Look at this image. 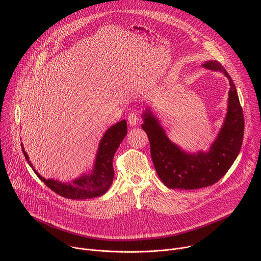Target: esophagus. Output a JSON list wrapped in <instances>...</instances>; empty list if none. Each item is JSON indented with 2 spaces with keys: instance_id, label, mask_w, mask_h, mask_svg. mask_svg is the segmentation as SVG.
Wrapping results in <instances>:
<instances>
[{
  "instance_id": "obj_1",
  "label": "esophagus",
  "mask_w": 261,
  "mask_h": 261,
  "mask_svg": "<svg viewBox=\"0 0 261 261\" xmlns=\"http://www.w3.org/2000/svg\"><path fill=\"white\" fill-rule=\"evenodd\" d=\"M138 121H139V118H138V116H137V114L136 113H131V114H129V116H128V124L130 125V126H136L137 124H138Z\"/></svg>"
}]
</instances>
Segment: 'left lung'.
Returning a JSON list of instances; mask_svg holds the SVG:
<instances>
[{
  "label": "left lung",
  "mask_w": 261,
  "mask_h": 261,
  "mask_svg": "<svg viewBox=\"0 0 261 261\" xmlns=\"http://www.w3.org/2000/svg\"><path fill=\"white\" fill-rule=\"evenodd\" d=\"M202 67L222 72L228 79L230 86L224 123L208 151H184L167 137L151 107L145 108L142 113L141 128L150 140L154 166L158 176L169 189L191 190L214 185L228 171L242 147L244 115L233 81L217 61H207Z\"/></svg>",
  "instance_id": "1"
}]
</instances>
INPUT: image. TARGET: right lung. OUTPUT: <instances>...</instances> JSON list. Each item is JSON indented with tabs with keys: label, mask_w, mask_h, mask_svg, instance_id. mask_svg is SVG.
Listing matches in <instances>:
<instances>
[{
	"label": "right lung",
	"mask_w": 261,
	"mask_h": 261,
	"mask_svg": "<svg viewBox=\"0 0 261 261\" xmlns=\"http://www.w3.org/2000/svg\"><path fill=\"white\" fill-rule=\"evenodd\" d=\"M126 135L127 122L125 120L108 128L100 140L92 171L83 173L72 181H59L55 178L43 177L34 168L22 143L21 148L29 165L49 189L65 198L82 200L102 196L113 184L115 175L113 159Z\"/></svg>",
	"instance_id": "right-lung-1"
}]
</instances>
